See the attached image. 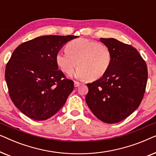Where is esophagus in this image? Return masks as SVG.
Segmentation results:
<instances>
[{"label":"esophagus","mask_w":156,"mask_h":156,"mask_svg":"<svg viewBox=\"0 0 156 156\" xmlns=\"http://www.w3.org/2000/svg\"><path fill=\"white\" fill-rule=\"evenodd\" d=\"M80 82H76V81H74V87H80Z\"/></svg>","instance_id":"34e87169"}]
</instances>
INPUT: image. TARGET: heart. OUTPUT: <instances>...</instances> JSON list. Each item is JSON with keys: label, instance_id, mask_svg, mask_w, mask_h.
Returning <instances> with one entry per match:
<instances>
[{"label": "heart", "instance_id": "heart-1", "mask_svg": "<svg viewBox=\"0 0 156 156\" xmlns=\"http://www.w3.org/2000/svg\"><path fill=\"white\" fill-rule=\"evenodd\" d=\"M57 65L64 73H73L76 65V77L81 80H99L104 76L112 62L110 49L104 44L86 39L70 41L66 51L59 52L55 56Z\"/></svg>", "mask_w": 156, "mask_h": 156}]
</instances>
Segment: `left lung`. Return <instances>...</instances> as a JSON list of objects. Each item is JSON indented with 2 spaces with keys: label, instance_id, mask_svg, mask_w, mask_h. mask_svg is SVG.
I'll return each mask as SVG.
<instances>
[{
  "label": "left lung",
  "instance_id": "8db88e82",
  "mask_svg": "<svg viewBox=\"0 0 156 156\" xmlns=\"http://www.w3.org/2000/svg\"><path fill=\"white\" fill-rule=\"evenodd\" d=\"M110 49L112 62L104 76L87 84L86 102L99 120L116 123L129 116L141 102L148 69L136 48L114 38H100Z\"/></svg>",
  "mask_w": 156,
  "mask_h": 156
}]
</instances>
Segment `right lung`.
Wrapping results in <instances>:
<instances>
[{
	"label": "right lung",
	"mask_w": 156,
	"mask_h": 156,
	"mask_svg": "<svg viewBox=\"0 0 156 156\" xmlns=\"http://www.w3.org/2000/svg\"><path fill=\"white\" fill-rule=\"evenodd\" d=\"M77 36L45 35L20 44L6 65L5 78L10 99L23 114L36 121L56 114L73 91L55 56Z\"/></svg>",
	"instance_id": "add662e5"
}]
</instances>
